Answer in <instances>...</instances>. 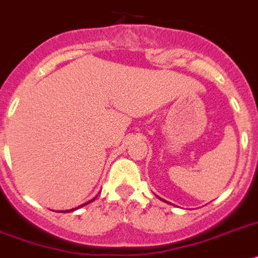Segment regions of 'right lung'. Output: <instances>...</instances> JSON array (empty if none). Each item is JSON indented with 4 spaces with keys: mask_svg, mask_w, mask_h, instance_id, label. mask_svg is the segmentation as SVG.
<instances>
[{
    "mask_svg": "<svg viewBox=\"0 0 258 258\" xmlns=\"http://www.w3.org/2000/svg\"><path fill=\"white\" fill-rule=\"evenodd\" d=\"M93 201H94V199H92V201H89V202H88V203L93 202ZM88 203H84V205H81V206H79V207H82V206H85V205H88ZM79 207H77V209H79ZM77 209H72V210H69V211H66V213H71V211H75V210H77Z\"/></svg>",
    "mask_w": 258,
    "mask_h": 258,
    "instance_id": "obj_1",
    "label": "right lung"
}]
</instances>
